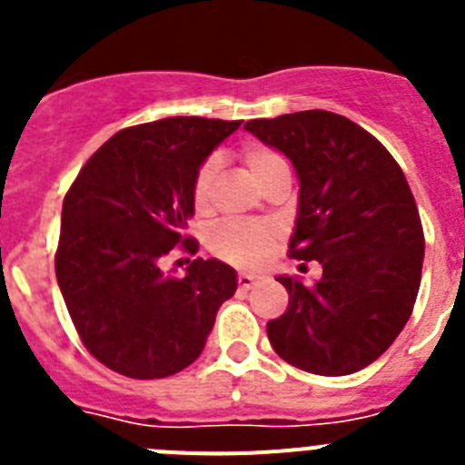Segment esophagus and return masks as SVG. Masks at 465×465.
<instances>
[{
  "label": "esophagus",
  "instance_id": "1",
  "mask_svg": "<svg viewBox=\"0 0 465 465\" xmlns=\"http://www.w3.org/2000/svg\"><path fill=\"white\" fill-rule=\"evenodd\" d=\"M258 279H262L261 274H252V272H240V274H237V283H240L242 289H252V286L258 282Z\"/></svg>",
  "mask_w": 465,
  "mask_h": 465
}]
</instances>
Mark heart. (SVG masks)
I'll list each match as a JSON object with an SVG mask.
<instances>
[{
  "instance_id": "1",
  "label": "heart",
  "mask_w": 465,
  "mask_h": 465,
  "mask_svg": "<svg viewBox=\"0 0 465 465\" xmlns=\"http://www.w3.org/2000/svg\"><path fill=\"white\" fill-rule=\"evenodd\" d=\"M246 170L252 172L256 183L261 186L272 172L282 170L286 160L279 153H274L268 146L261 143H249L242 153ZM219 174V160L207 158L195 172L191 186L193 209L197 213H204L212 204V188ZM277 228L270 223H237V221H223L212 230L209 235V249L213 256L221 261L237 265V268H261L272 256L274 246H277Z\"/></svg>"
}]
</instances>
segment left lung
I'll return each mask as SVG.
<instances>
[{"label": "left lung", "instance_id": "left-lung-1", "mask_svg": "<svg viewBox=\"0 0 465 465\" xmlns=\"http://www.w3.org/2000/svg\"><path fill=\"white\" fill-rule=\"evenodd\" d=\"M244 127L293 163L300 197L291 256L323 268L316 283L277 277L289 307L268 322L270 344L300 371L351 375L391 347L417 300L424 230L408 179L371 133L332 111Z\"/></svg>", "mask_w": 465, "mask_h": 465}]
</instances>
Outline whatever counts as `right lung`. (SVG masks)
I'll list each match as a JSON object with an SVG mask.
<instances>
[{
    "instance_id": "right-lung-1",
    "label": "right lung",
    "mask_w": 465,
    "mask_h": 465,
    "mask_svg": "<svg viewBox=\"0 0 465 465\" xmlns=\"http://www.w3.org/2000/svg\"><path fill=\"white\" fill-rule=\"evenodd\" d=\"M242 121L174 116L125 127L90 155L63 203L55 274L81 342L109 371L160 380L203 354L237 272L195 258L183 277L165 258L186 237L195 172Z\"/></svg>"
}]
</instances>
